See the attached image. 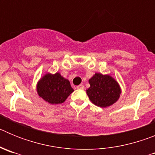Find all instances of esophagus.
Listing matches in <instances>:
<instances>
[{
  "label": "esophagus",
  "instance_id": "obj_1",
  "mask_svg": "<svg viewBox=\"0 0 155 155\" xmlns=\"http://www.w3.org/2000/svg\"><path fill=\"white\" fill-rule=\"evenodd\" d=\"M77 88H78V89H84V86L83 85V84H79V85L77 86Z\"/></svg>",
  "mask_w": 155,
  "mask_h": 155
}]
</instances>
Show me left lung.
Here are the masks:
<instances>
[{
    "instance_id": "left-lung-1",
    "label": "left lung",
    "mask_w": 155,
    "mask_h": 155,
    "mask_svg": "<svg viewBox=\"0 0 155 155\" xmlns=\"http://www.w3.org/2000/svg\"><path fill=\"white\" fill-rule=\"evenodd\" d=\"M89 84L90 87L86 90L87 94L97 106H109L120 98V86L109 75L96 73L89 80Z\"/></svg>"
}]
</instances>
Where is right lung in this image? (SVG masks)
<instances>
[{"mask_svg": "<svg viewBox=\"0 0 155 155\" xmlns=\"http://www.w3.org/2000/svg\"><path fill=\"white\" fill-rule=\"evenodd\" d=\"M37 91L40 97L51 104L63 103L74 90L69 81L59 73L47 74L38 83Z\"/></svg>", "mask_w": 155, "mask_h": 155, "instance_id": "right-lung-1", "label": "right lung"}]
</instances>
